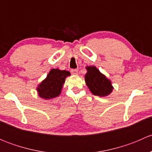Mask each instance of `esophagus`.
I'll return each instance as SVG.
<instances>
[{"label": "esophagus", "instance_id": "esophagus-1", "mask_svg": "<svg viewBox=\"0 0 152 152\" xmlns=\"http://www.w3.org/2000/svg\"><path fill=\"white\" fill-rule=\"evenodd\" d=\"M70 73L73 75H78V70L77 69H71L70 70Z\"/></svg>", "mask_w": 152, "mask_h": 152}]
</instances>
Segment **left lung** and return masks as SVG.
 I'll use <instances>...</instances> for the list:
<instances>
[{"label": "left lung", "mask_w": 152, "mask_h": 152, "mask_svg": "<svg viewBox=\"0 0 152 152\" xmlns=\"http://www.w3.org/2000/svg\"><path fill=\"white\" fill-rule=\"evenodd\" d=\"M86 68L87 73L85 75V82L91 93L101 97L110 95L113 89L111 82L95 66H89Z\"/></svg>", "instance_id": "obj_1"}]
</instances>
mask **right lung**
<instances>
[{"mask_svg": "<svg viewBox=\"0 0 152 152\" xmlns=\"http://www.w3.org/2000/svg\"><path fill=\"white\" fill-rule=\"evenodd\" d=\"M70 73L66 70L52 69L46 79L42 81L37 88L38 95L44 99H50L59 96L61 93L65 78Z\"/></svg>", "mask_w": 152, "mask_h": 152, "instance_id": "1", "label": "right lung"}]
</instances>
